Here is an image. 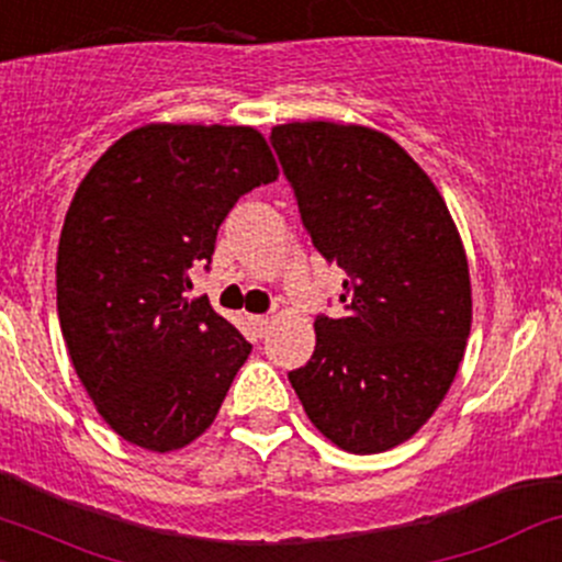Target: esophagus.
Here are the masks:
<instances>
[{
	"label": "esophagus",
	"instance_id": "1",
	"mask_svg": "<svg viewBox=\"0 0 562 562\" xmlns=\"http://www.w3.org/2000/svg\"><path fill=\"white\" fill-rule=\"evenodd\" d=\"M250 323H252V328H256V334H258V336H263V334H266V328H269V317H266V315H256V317H250Z\"/></svg>",
	"mask_w": 562,
	"mask_h": 562
}]
</instances>
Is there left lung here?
Masks as SVG:
<instances>
[{"label":"left lung","mask_w":562,"mask_h":562,"mask_svg":"<svg viewBox=\"0 0 562 562\" xmlns=\"http://www.w3.org/2000/svg\"><path fill=\"white\" fill-rule=\"evenodd\" d=\"M301 223L347 271L345 315L315 317V352L288 371L306 417L347 452L420 430L450 390L471 330V282L450 210L409 153L363 126L271 128Z\"/></svg>","instance_id":"8db88e82"}]
</instances>
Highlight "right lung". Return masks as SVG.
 Returning <instances> with one entry per match:
<instances>
[{
  "instance_id": "add662e5",
  "label": "right lung",
  "mask_w": 562,
  "mask_h": 562,
  "mask_svg": "<svg viewBox=\"0 0 562 562\" xmlns=\"http://www.w3.org/2000/svg\"><path fill=\"white\" fill-rule=\"evenodd\" d=\"M274 180L256 128L153 123L80 182L58 241V321L82 387L132 445H191L250 356L210 299L188 291L232 206Z\"/></svg>"
}]
</instances>
